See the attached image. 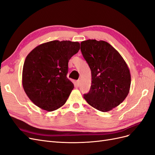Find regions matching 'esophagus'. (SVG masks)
<instances>
[{
    "label": "esophagus",
    "mask_w": 155,
    "mask_h": 155,
    "mask_svg": "<svg viewBox=\"0 0 155 155\" xmlns=\"http://www.w3.org/2000/svg\"><path fill=\"white\" fill-rule=\"evenodd\" d=\"M80 83H81V81L79 80H78V81H76V85H77V86H79L80 85Z\"/></svg>",
    "instance_id": "1"
}]
</instances>
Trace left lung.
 Returning a JSON list of instances; mask_svg holds the SVG:
<instances>
[{
    "label": "left lung",
    "mask_w": 155,
    "mask_h": 155,
    "mask_svg": "<svg viewBox=\"0 0 155 155\" xmlns=\"http://www.w3.org/2000/svg\"><path fill=\"white\" fill-rule=\"evenodd\" d=\"M81 51L92 75L90 91L83 97L96 109L110 111L129 92L131 79L127 64L118 51L104 41H82Z\"/></svg>",
    "instance_id": "1"
}]
</instances>
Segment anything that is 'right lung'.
<instances>
[{"mask_svg":"<svg viewBox=\"0 0 155 155\" xmlns=\"http://www.w3.org/2000/svg\"><path fill=\"white\" fill-rule=\"evenodd\" d=\"M79 49L78 42L55 40L37 46L27 55L22 83L35 105L53 111L66 103L74 87L67 77L68 63Z\"/></svg>","mask_w":155,"mask_h":155,"instance_id":"add662e5","label":"right lung"}]
</instances>
